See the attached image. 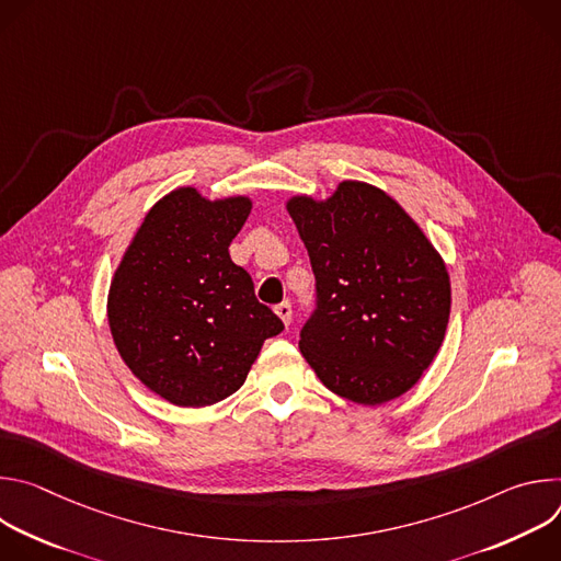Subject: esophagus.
I'll return each mask as SVG.
<instances>
[{
	"label": "esophagus",
	"mask_w": 561,
	"mask_h": 561,
	"mask_svg": "<svg viewBox=\"0 0 561 561\" xmlns=\"http://www.w3.org/2000/svg\"><path fill=\"white\" fill-rule=\"evenodd\" d=\"M275 312L279 314V319L284 322V327H290V322H293V308H290V304H288V301L277 304V306H275Z\"/></svg>",
	"instance_id": "esophagus-1"
}]
</instances>
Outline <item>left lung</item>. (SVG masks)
Returning <instances> with one entry per match:
<instances>
[{"mask_svg": "<svg viewBox=\"0 0 561 561\" xmlns=\"http://www.w3.org/2000/svg\"><path fill=\"white\" fill-rule=\"evenodd\" d=\"M314 273L317 308L299 351L322 383L377 407L411 390L448 327L450 277L415 219L388 193L346 180L317 202H286Z\"/></svg>", "mask_w": 561, "mask_h": 561, "instance_id": "1", "label": "left lung"}]
</instances>
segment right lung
Masks as SVG:
<instances>
[{
    "label": "right lung",
    "instance_id": "add662e5",
    "mask_svg": "<svg viewBox=\"0 0 561 561\" xmlns=\"http://www.w3.org/2000/svg\"><path fill=\"white\" fill-rule=\"evenodd\" d=\"M251 208L244 195L210 202L175 188L146 213L113 275V342L130 373L175 407L221 402L284 331L228 253Z\"/></svg>",
    "mask_w": 561,
    "mask_h": 561
}]
</instances>
